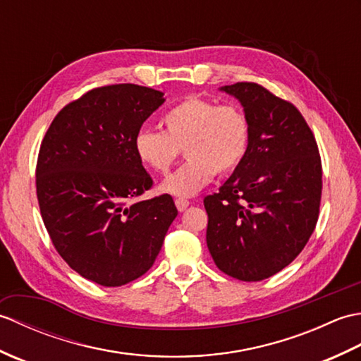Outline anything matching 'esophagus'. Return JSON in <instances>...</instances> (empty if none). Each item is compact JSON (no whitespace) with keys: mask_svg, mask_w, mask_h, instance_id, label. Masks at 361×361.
I'll use <instances>...</instances> for the list:
<instances>
[{"mask_svg":"<svg viewBox=\"0 0 361 361\" xmlns=\"http://www.w3.org/2000/svg\"><path fill=\"white\" fill-rule=\"evenodd\" d=\"M175 206H176V209H178L180 212L186 211V208L189 206V200H186V198H176Z\"/></svg>","mask_w":361,"mask_h":361,"instance_id":"34e87169","label":"esophagus"}]
</instances>
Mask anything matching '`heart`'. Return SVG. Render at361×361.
<instances>
[{
	"mask_svg": "<svg viewBox=\"0 0 361 361\" xmlns=\"http://www.w3.org/2000/svg\"><path fill=\"white\" fill-rule=\"evenodd\" d=\"M161 124L164 132L142 127L133 137L136 158L153 172L166 173L180 147L188 159L161 183V190L190 197L209 185L214 175L231 173L250 149V119L239 105L189 96L169 109Z\"/></svg>",
	"mask_w": 361,
	"mask_h": 361,
	"instance_id": "b5f03b06",
	"label": "heart"
}]
</instances>
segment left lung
<instances>
[{
	"label": "left lung",
	"instance_id": "left-lung-1",
	"mask_svg": "<svg viewBox=\"0 0 361 361\" xmlns=\"http://www.w3.org/2000/svg\"><path fill=\"white\" fill-rule=\"evenodd\" d=\"M220 90L239 99L251 142L219 192L204 197L206 243L219 270L256 282L293 262L309 242L323 169L315 136L293 104L252 82Z\"/></svg>",
	"mask_w": 361,
	"mask_h": 361
}]
</instances>
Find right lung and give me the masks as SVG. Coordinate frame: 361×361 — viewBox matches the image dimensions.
<instances>
[{"label":"right lung","instance_id":"add662e5","mask_svg":"<svg viewBox=\"0 0 361 361\" xmlns=\"http://www.w3.org/2000/svg\"><path fill=\"white\" fill-rule=\"evenodd\" d=\"M163 96L135 83L94 88L63 106L42 141L35 183L43 224L65 262L99 286H124L147 271L178 214L167 194L135 200L153 181L133 137Z\"/></svg>","mask_w":361,"mask_h":361}]
</instances>
